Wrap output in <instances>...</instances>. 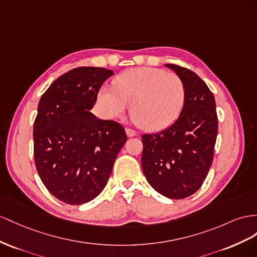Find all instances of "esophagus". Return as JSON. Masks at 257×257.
<instances>
[{"instance_id": "1", "label": "esophagus", "mask_w": 257, "mask_h": 257, "mask_svg": "<svg viewBox=\"0 0 257 257\" xmlns=\"http://www.w3.org/2000/svg\"><path fill=\"white\" fill-rule=\"evenodd\" d=\"M126 134H127L128 137L131 138V137L137 136V131L134 130V129H131V128H126Z\"/></svg>"}]
</instances>
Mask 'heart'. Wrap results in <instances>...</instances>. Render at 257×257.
I'll use <instances>...</instances> for the list:
<instances>
[{
	"instance_id": "b5f03b06",
	"label": "heart",
	"mask_w": 257,
	"mask_h": 257,
	"mask_svg": "<svg viewBox=\"0 0 257 257\" xmlns=\"http://www.w3.org/2000/svg\"><path fill=\"white\" fill-rule=\"evenodd\" d=\"M185 99V84L179 75L143 67L122 72L115 78L114 88H101L98 105L107 118L121 116L131 105V118L139 127L158 131L179 118Z\"/></svg>"
}]
</instances>
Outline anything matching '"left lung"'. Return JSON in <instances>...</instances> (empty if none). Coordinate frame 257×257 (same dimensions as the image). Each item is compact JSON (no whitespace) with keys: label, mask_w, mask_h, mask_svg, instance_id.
<instances>
[{"label":"left lung","mask_w":257,"mask_h":257,"mask_svg":"<svg viewBox=\"0 0 257 257\" xmlns=\"http://www.w3.org/2000/svg\"><path fill=\"white\" fill-rule=\"evenodd\" d=\"M183 79L184 107L172 126L155 135H143L142 169L152 187L171 199L196 193L213 161L217 114L213 93L195 72L166 64Z\"/></svg>","instance_id":"left-lung-1"}]
</instances>
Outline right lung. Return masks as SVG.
I'll list each match as a JSON object with an SVG mask.
<instances>
[{
	"instance_id": "obj_1",
	"label": "right lung",
	"mask_w": 257,
	"mask_h": 257,
	"mask_svg": "<svg viewBox=\"0 0 257 257\" xmlns=\"http://www.w3.org/2000/svg\"><path fill=\"white\" fill-rule=\"evenodd\" d=\"M112 75L103 68H75L57 78L40 100L33 127L35 167L48 192L64 203L94 199L127 141L119 122L90 112Z\"/></svg>"
}]
</instances>
